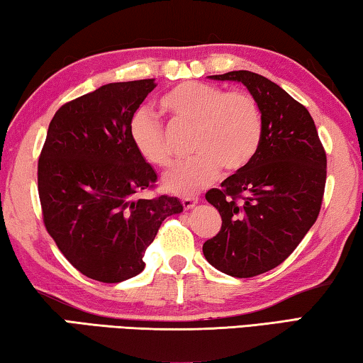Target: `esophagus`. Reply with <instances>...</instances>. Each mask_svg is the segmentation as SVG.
<instances>
[{
    "mask_svg": "<svg viewBox=\"0 0 363 363\" xmlns=\"http://www.w3.org/2000/svg\"><path fill=\"white\" fill-rule=\"evenodd\" d=\"M196 203H199V196H184L182 199L184 210H190V208H194Z\"/></svg>",
    "mask_w": 363,
    "mask_h": 363,
    "instance_id": "obj_1",
    "label": "esophagus"
}]
</instances>
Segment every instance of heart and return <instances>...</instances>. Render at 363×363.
Here are the masks:
<instances>
[{"label": "heart", "instance_id": "b5f03b06", "mask_svg": "<svg viewBox=\"0 0 363 363\" xmlns=\"http://www.w3.org/2000/svg\"><path fill=\"white\" fill-rule=\"evenodd\" d=\"M160 107L176 126L194 128L190 149L196 157L177 164L163 177V186L173 194L200 192L218 179L223 168L225 173H238L248 167L261 145L262 113L247 91L184 82L162 97ZM130 136L147 163L157 168L173 164L169 134L155 115L147 110L134 113Z\"/></svg>", "mask_w": 363, "mask_h": 363}]
</instances>
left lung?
Listing matches in <instances>:
<instances>
[{
  "label": "left lung",
  "mask_w": 363,
  "mask_h": 363,
  "mask_svg": "<svg viewBox=\"0 0 363 363\" xmlns=\"http://www.w3.org/2000/svg\"><path fill=\"white\" fill-rule=\"evenodd\" d=\"M210 78L247 86L259 104L264 131L248 167L205 195L223 225L203 243V255L230 277H256L284 262L317 220L327 153L311 113L279 84L248 70Z\"/></svg>",
  "instance_id": "8db88e82"
}]
</instances>
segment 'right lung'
I'll use <instances>...</instances> for the list:
<instances>
[{"label":"right lung","mask_w":363,"mask_h":363,"mask_svg":"<svg viewBox=\"0 0 363 363\" xmlns=\"http://www.w3.org/2000/svg\"><path fill=\"white\" fill-rule=\"evenodd\" d=\"M155 78L110 83L64 104L49 123L38 160L43 223L86 277L118 284L145 267L160 225L182 211L174 196L139 199L157 173L130 136Z\"/></svg>","instance_id":"obj_1"}]
</instances>
